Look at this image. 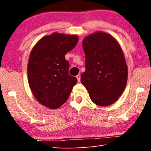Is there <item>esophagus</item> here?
<instances>
[{"mask_svg":"<svg viewBox=\"0 0 151 151\" xmlns=\"http://www.w3.org/2000/svg\"><path fill=\"white\" fill-rule=\"evenodd\" d=\"M76 78H77V81H78V82H80V81H81V75H76Z\"/></svg>","mask_w":151,"mask_h":151,"instance_id":"esophagus-1","label":"esophagus"}]
</instances>
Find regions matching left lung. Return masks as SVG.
Listing matches in <instances>:
<instances>
[{
    "instance_id": "1",
    "label": "left lung",
    "mask_w": 151,
    "mask_h": 151,
    "mask_svg": "<svg viewBox=\"0 0 151 151\" xmlns=\"http://www.w3.org/2000/svg\"><path fill=\"white\" fill-rule=\"evenodd\" d=\"M86 70L81 81L96 105L106 106L118 100L127 85L128 68L117 40L104 32L85 38Z\"/></svg>"
}]
</instances>
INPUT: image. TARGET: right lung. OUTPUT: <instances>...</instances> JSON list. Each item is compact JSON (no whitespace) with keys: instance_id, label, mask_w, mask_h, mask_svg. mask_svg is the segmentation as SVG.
<instances>
[{"instance_id":"1","label":"right lung","mask_w":151,"mask_h":151,"mask_svg":"<svg viewBox=\"0 0 151 151\" xmlns=\"http://www.w3.org/2000/svg\"><path fill=\"white\" fill-rule=\"evenodd\" d=\"M78 41L76 35L54 32L42 37L30 52L28 81L33 95L51 109L65 103L77 78L68 74L69 63L65 56Z\"/></svg>"}]
</instances>
